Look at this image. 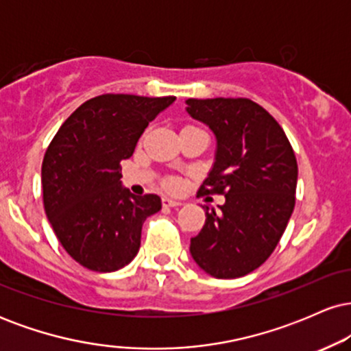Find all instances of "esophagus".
Wrapping results in <instances>:
<instances>
[{"mask_svg":"<svg viewBox=\"0 0 351 351\" xmlns=\"http://www.w3.org/2000/svg\"><path fill=\"white\" fill-rule=\"evenodd\" d=\"M162 204L165 208H176V206H181V201H176V199H171V198H163L162 199Z\"/></svg>","mask_w":351,"mask_h":351,"instance_id":"34e87169","label":"esophagus"}]
</instances>
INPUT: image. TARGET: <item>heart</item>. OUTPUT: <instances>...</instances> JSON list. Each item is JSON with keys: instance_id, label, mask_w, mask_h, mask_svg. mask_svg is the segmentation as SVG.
Here are the masks:
<instances>
[{"instance_id": "1", "label": "heart", "mask_w": 351, "mask_h": 351, "mask_svg": "<svg viewBox=\"0 0 351 351\" xmlns=\"http://www.w3.org/2000/svg\"><path fill=\"white\" fill-rule=\"evenodd\" d=\"M163 188L168 191H176L180 188V181L176 178H167L163 181Z\"/></svg>"}]
</instances>
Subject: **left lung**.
Returning a JSON list of instances; mask_svg holds the SVG:
<instances>
[{
    "label": "left lung",
    "instance_id": "8db88e82",
    "mask_svg": "<svg viewBox=\"0 0 351 351\" xmlns=\"http://www.w3.org/2000/svg\"><path fill=\"white\" fill-rule=\"evenodd\" d=\"M186 104L217 138L215 167L198 196H226L221 211L204 208L206 221L189 251L209 276L243 277L269 259L287 228L295 206V153L277 120L251 99Z\"/></svg>",
    "mask_w": 351,
    "mask_h": 351
}]
</instances>
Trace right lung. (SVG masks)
<instances>
[{"label": "right lung", "mask_w": 351, "mask_h": 351, "mask_svg": "<svg viewBox=\"0 0 351 351\" xmlns=\"http://www.w3.org/2000/svg\"><path fill=\"white\" fill-rule=\"evenodd\" d=\"M175 97L104 94L72 112L43 160V203L59 243L75 263L114 272L136 256L142 226L162 209L156 195L122 188V160Z\"/></svg>", "instance_id": "add662e5"}]
</instances>
